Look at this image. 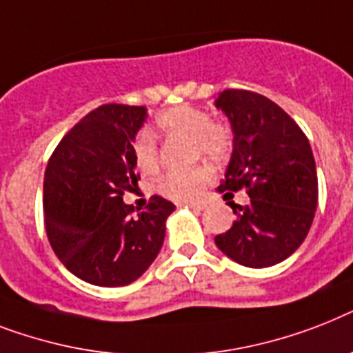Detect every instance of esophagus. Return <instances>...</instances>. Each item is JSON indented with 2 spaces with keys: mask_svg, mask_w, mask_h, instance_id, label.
Listing matches in <instances>:
<instances>
[{
  "mask_svg": "<svg viewBox=\"0 0 353 353\" xmlns=\"http://www.w3.org/2000/svg\"><path fill=\"white\" fill-rule=\"evenodd\" d=\"M180 205H185V208H190V210H193V211L205 210L204 202H180Z\"/></svg>",
  "mask_w": 353,
  "mask_h": 353,
  "instance_id": "obj_1",
  "label": "esophagus"
}]
</instances>
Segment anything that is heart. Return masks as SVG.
<instances>
[{
    "label": "heart",
    "mask_w": 353,
    "mask_h": 353,
    "mask_svg": "<svg viewBox=\"0 0 353 353\" xmlns=\"http://www.w3.org/2000/svg\"><path fill=\"white\" fill-rule=\"evenodd\" d=\"M157 129L162 137L191 138L194 151L213 162H224L233 149V134L224 123H213L208 111L191 105H173L157 117ZM134 163L142 173H154L159 169V149L149 132H140L132 142ZM211 180L208 165H196L188 171H173L162 176L159 191L173 200L199 199L204 185Z\"/></svg>",
    "instance_id": "1"
}]
</instances>
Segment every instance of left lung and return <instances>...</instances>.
Masks as SVG:
<instances>
[{
  "instance_id": "obj_1",
  "label": "left lung",
  "mask_w": 353,
  "mask_h": 353,
  "mask_svg": "<svg viewBox=\"0 0 353 353\" xmlns=\"http://www.w3.org/2000/svg\"><path fill=\"white\" fill-rule=\"evenodd\" d=\"M233 129V153L219 185L224 200L246 190L250 204L228 202L236 215L215 244L248 268L283 262L308 235L317 210V171L306 134L270 98L225 89L215 100Z\"/></svg>"
}]
</instances>
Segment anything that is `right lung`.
Listing matches in <instances>:
<instances>
[{
	"mask_svg": "<svg viewBox=\"0 0 353 353\" xmlns=\"http://www.w3.org/2000/svg\"><path fill=\"white\" fill-rule=\"evenodd\" d=\"M148 109L107 103L70 129L49 159L43 180L45 230L56 256L94 286H125L159 255L174 204L153 194L132 215L123 193L140 174L132 142Z\"/></svg>",
	"mask_w": 353,
	"mask_h": 353,
	"instance_id": "right-lung-1",
	"label": "right lung"
}]
</instances>
